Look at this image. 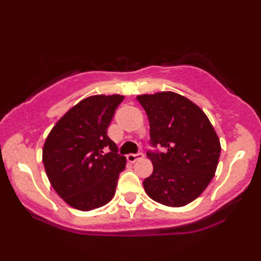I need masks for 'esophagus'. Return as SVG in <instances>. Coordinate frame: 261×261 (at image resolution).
<instances>
[{
  "mask_svg": "<svg viewBox=\"0 0 261 261\" xmlns=\"http://www.w3.org/2000/svg\"><path fill=\"white\" fill-rule=\"evenodd\" d=\"M142 158H143L142 153H137V154L130 153L126 155V160H127V162H130V163H135V162L139 161V160H142Z\"/></svg>",
  "mask_w": 261,
  "mask_h": 261,
  "instance_id": "34e87169",
  "label": "esophagus"
}]
</instances>
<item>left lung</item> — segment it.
I'll return each mask as SVG.
<instances>
[{
  "mask_svg": "<svg viewBox=\"0 0 261 261\" xmlns=\"http://www.w3.org/2000/svg\"><path fill=\"white\" fill-rule=\"evenodd\" d=\"M136 99L149 121L153 146L164 153L147 157L152 174L143 180L146 194L169 207H181L203 193L216 173L221 143L216 131L200 107L174 92L141 94Z\"/></svg>",
  "mask_w": 261,
  "mask_h": 261,
  "instance_id": "left-lung-1",
  "label": "left lung"
}]
</instances>
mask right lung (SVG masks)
Wrapping results in <instances>:
<instances>
[{"label":"right lung","mask_w":261,"mask_h":261,"mask_svg":"<svg viewBox=\"0 0 261 261\" xmlns=\"http://www.w3.org/2000/svg\"><path fill=\"white\" fill-rule=\"evenodd\" d=\"M120 94L87 97L54 125L43 147L47 179L64 201L80 211L101 207L114 197L126 158L108 137ZM108 147L111 152L106 154Z\"/></svg>","instance_id":"add662e5"}]
</instances>
